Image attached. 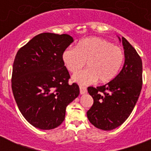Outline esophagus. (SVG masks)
I'll return each instance as SVG.
<instances>
[{
    "label": "esophagus",
    "mask_w": 151,
    "mask_h": 151,
    "mask_svg": "<svg viewBox=\"0 0 151 151\" xmlns=\"http://www.w3.org/2000/svg\"><path fill=\"white\" fill-rule=\"evenodd\" d=\"M80 93L81 95H84L87 93V88L83 86H80Z\"/></svg>",
    "instance_id": "34e87169"
}]
</instances>
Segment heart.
<instances>
[{"label":"heart","instance_id":"obj_1","mask_svg":"<svg viewBox=\"0 0 151 151\" xmlns=\"http://www.w3.org/2000/svg\"><path fill=\"white\" fill-rule=\"evenodd\" d=\"M66 69L75 73L87 63L88 68L75 73L73 80L81 85H88L95 81L106 83L119 73L124 62L122 48L105 39L88 37L81 41L76 48H68L63 53Z\"/></svg>","mask_w":151,"mask_h":151}]
</instances>
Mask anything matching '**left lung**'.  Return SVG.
Wrapping results in <instances>:
<instances>
[{
    "label": "left lung",
    "instance_id": "left-lung-1",
    "mask_svg": "<svg viewBox=\"0 0 151 151\" xmlns=\"http://www.w3.org/2000/svg\"><path fill=\"white\" fill-rule=\"evenodd\" d=\"M118 39L124 54L122 70L105 85L88 88L94 100L88 110V119L97 129L105 131L116 129L126 121L136 106L143 84L140 56L124 37Z\"/></svg>",
    "mask_w": 151,
    "mask_h": 151
}]
</instances>
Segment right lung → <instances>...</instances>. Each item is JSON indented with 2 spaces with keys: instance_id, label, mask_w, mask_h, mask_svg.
<instances>
[{
  "instance_id": "add662e5",
  "label": "right lung",
  "mask_w": 151,
  "mask_h": 151,
  "mask_svg": "<svg viewBox=\"0 0 151 151\" xmlns=\"http://www.w3.org/2000/svg\"><path fill=\"white\" fill-rule=\"evenodd\" d=\"M73 41L68 34L42 33L18 51L12 67V88L19 110L27 122L42 130L62 124L66 108L79 96L63 53Z\"/></svg>"
}]
</instances>
